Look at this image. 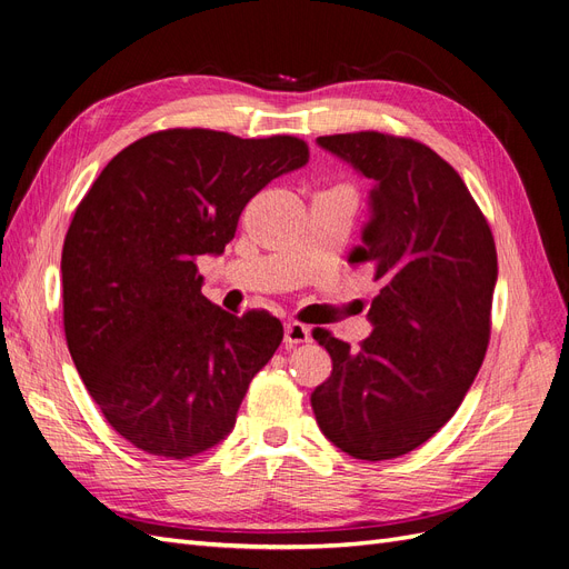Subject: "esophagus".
<instances>
[{"label": "esophagus", "mask_w": 569, "mask_h": 569, "mask_svg": "<svg viewBox=\"0 0 569 569\" xmlns=\"http://www.w3.org/2000/svg\"><path fill=\"white\" fill-rule=\"evenodd\" d=\"M308 339H311V327H306L297 320L287 322L284 327V343L291 349V347H299V343H306Z\"/></svg>", "instance_id": "34e87169"}]
</instances>
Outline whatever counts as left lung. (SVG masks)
Here are the masks:
<instances>
[{
    "label": "left lung",
    "instance_id": "8db88e82",
    "mask_svg": "<svg viewBox=\"0 0 569 569\" xmlns=\"http://www.w3.org/2000/svg\"><path fill=\"white\" fill-rule=\"evenodd\" d=\"M318 144L375 180L363 244L349 263H370L382 289L368 311L375 330L358 349L313 330L332 372L311 406L343 453L399 458L453 418L485 360L493 234L453 166L427 144L375 130L325 134Z\"/></svg>",
    "mask_w": 569,
    "mask_h": 569
}]
</instances>
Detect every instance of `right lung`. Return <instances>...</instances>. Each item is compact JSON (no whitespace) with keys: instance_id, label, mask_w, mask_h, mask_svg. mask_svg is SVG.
<instances>
[{"instance_id":"add662e5","label":"right lung","mask_w":569,"mask_h":569,"mask_svg":"<svg viewBox=\"0 0 569 569\" xmlns=\"http://www.w3.org/2000/svg\"><path fill=\"white\" fill-rule=\"evenodd\" d=\"M306 163L291 134L170 128L116 153L78 203L61 253L68 351L137 449L182 460L230 435L284 330L206 299L197 258L226 251L249 199Z\"/></svg>"}]
</instances>
